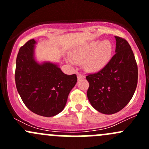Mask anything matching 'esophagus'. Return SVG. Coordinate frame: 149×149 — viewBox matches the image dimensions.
<instances>
[{
  "label": "esophagus",
  "mask_w": 149,
  "mask_h": 149,
  "mask_svg": "<svg viewBox=\"0 0 149 149\" xmlns=\"http://www.w3.org/2000/svg\"><path fill=\"white\" fill-rule=\"evenodd\" d=\"M77 77H78V79H84L85 76H84L83 74H81V73L77 72Z\"/></svg>",
  "instance_id": "obj_1"
}]
</instances>
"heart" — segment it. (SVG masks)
<instances>
[{
    "instance_id": "b5f03b06",
    "label": "heart",
    "mask_w": 149,
    "mask_h": 149,
    "mask_svg": "<svg viewBox=\"0 0 149 149\" xmlns=\"http://www.w3.org/2000/svg\"><path fill=\"white\" fill-rule=\"evenodd\" d=\"M112 52V44L109 41L94 40L73 49L71 58H68L70 64L75 61L83 62V66L88 72H97L106 66L110 60Z\"/></svg>"
}]
</instances>
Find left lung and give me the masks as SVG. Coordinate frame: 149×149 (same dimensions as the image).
Masks as SVG:
<instances>
[{"label":"left lung","mask_w":149,"mask_h":149,"mask_svg":"<svg viewBox=\"0 0 149 149\" xmlns=\"http://www.w3.org/2000/svg\"><path fill=\"white\" fill-rule=\"evenodd\" d=\"M115 54L99 72L88 74L87 97L98 112L112 115L123 109L133 97L138 84V66L130 45L115 37Z\"/></svg>","instance_id":"1"}]
</instances>
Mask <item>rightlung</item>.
<instances>
[{
    "label": "right lung",
    "instance_id": "add662e5",
    "mask_svg": "<svg viewBox=\"0 0 149 149\" xmlns=\"http://www.w3.org/2000/svg\"><path fill=\"white\" fill-rule=\"evenodd\" d=\"M36 43L34 39L30 40L19 49L15 81L26 107L37 115L49 118L63 110L77 76L65 74L58 64L37 62L34 57Z\"/></svg>",
    "mask_w": 149,
    "mask_h": 149
}]
</instances>
